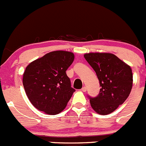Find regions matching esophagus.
<instances>
[{"mask_svg":"<svg viewBox=\"0 0 146 146\" xmlns=\"http://www.w3.org/2000/svg\"><path fill=\"white\" fill-rule=\"evenodd\" d=\"M82 91H83V92H86V91H87V88L86 87H82Z\"/></svg>","mask_w":146,"mask_h":146,"instance_id":"1","label":"esophagus"}]
</instances>
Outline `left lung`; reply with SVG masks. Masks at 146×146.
<instances>
[{"label":"left lung","instance_id":"obj_1","mask_svg":"<svg viewBox=\"0 0 146 146\" xmlns=\"http://www.w3.org/2000/svg\"><path fill=\"white\" fill-rule=\"evenodd\" d=\"M84 57L99 81L100 91L96 97L89 96L91 106L97 113H113L128 98L132 88L131 67L111 53L91 52Z\"/></svg>","mask_w":146,"mask_h":146}]
</instances>
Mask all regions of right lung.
<instances>
[{
	"instance_id": "right-lung-1",
	"label": "right lung",
	"mask_w": 146,
	"mask_h": 146,
	"mask_svg": "<svg viewBox=\"0 0 146 146\" xmlns=\"http://www.w3.org/2000/svg\"><path fill=\"white\" fill-rule=\"evenodd\" d=\"M74 55L67 51H53L31 62L23 74L25 93L35 108L56 115L66 108L75 91L66 71Z\"/></svg>"
}]
</instances>
